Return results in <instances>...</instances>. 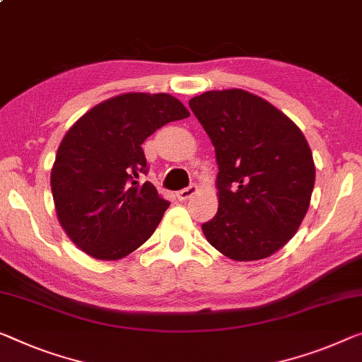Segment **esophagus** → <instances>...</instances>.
Returning <instances> with one entry per match:
<instances>
[{"instance_id":"esophagus-1","label":"esophagus","mask_w":362,"mask_h":362,"mask_svg":"<svg viewBox=\"0 0 362 362\" xmlns=\"http://www.w3.org/2000/svg\"><path fill=\"white\" fill-rule=\"evenodd\" d=\"M197 192H198V187L195 185V183H192L190 187H187V188H182V190L177 192V198L182 199V202H183V199H188V198H190V197L195 195Z\"/></svg>"}]
</instances>
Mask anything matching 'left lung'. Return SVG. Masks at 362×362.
I'll use <instances>...</instances> for the list:
<instances>
[{"label":"left lung","instance_id":"left-lung-1","mask_svg":"<svg viewBox=\"0 0 362 362\" xmlns=\"http://www.w3.org/2000/svg\"><path fill=\"white\" fill-rule=\"evenodd\" d=\"M211 138L219 208L203 234L237 262L267 258L296 234L309 209L315 165L304 134L283 112L242 89L188 102Z\"/></svg>","mask_w":362,"mask_h":362}]
</instances>
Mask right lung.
Instances as JSON below:
<instances>
[{
    "instance_id": "add662e5",
    "label": "right lung",
    "mask_w": 362,
    "mask_h": 362,
    "mask_svg": "<svg viewBox=\"0 0 362 362\" xmlns=\"http://www.w3.org/2000/svg\"><path fill=\"white\" fill-rule=\"evenodd\" d=\"M190 115L170 94H123L95 105L64 134L52 169L57 216L81 250L117 260L143 245L169 202L158 195L141 144Z\"/></svg>"
}]
</instances>
